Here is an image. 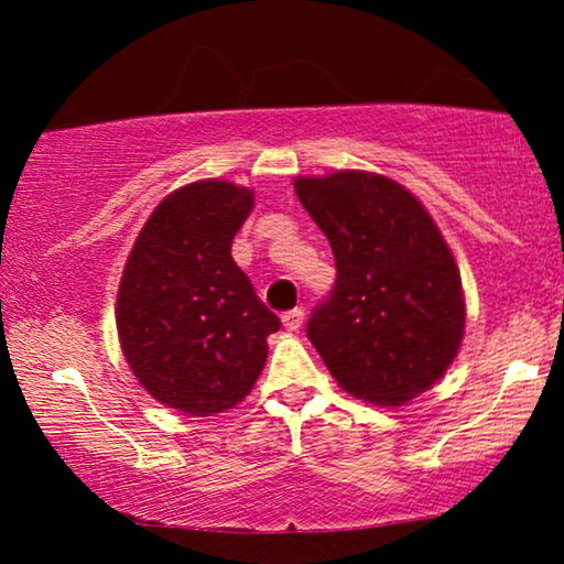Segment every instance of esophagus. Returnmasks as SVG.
I'll use <instances>...</instances> for the list:
<instances>
[{
	"label": "esophagus",
	"mask_w": 564,
	"mask_h": 564,
	"mask_svg": "<svg viewBox=\"0 0 564 564\" xmlns=\"http://www.w3.org/2000/svg\"><path fill=\"white\" fill-rule=\"evenodd\" d=\"M305 321V313L300 311V307H295V311H288L282 315V326L290 330V334H295V330H300V326H303Z\"/></svg>",
	"instance_id": "esophagus-1"
}]
</instances>
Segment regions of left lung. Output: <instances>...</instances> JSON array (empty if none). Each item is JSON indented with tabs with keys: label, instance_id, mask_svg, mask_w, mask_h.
Listing matches in <instances>:
<instances>
[{
	"label": "left lung",
	"instance_id": "obj_1",
	"mask_svg": "<svg viewBox=\"0 0 564 564\" xmlns=\"http://www.w3.org/2000/svg\"><path fill=\"white\" fill-rule=\"evenodd\" d=\"M295 192L336 259L307 338L354 398L403 405L446 372L465 336L449 246L426 207L382 174L297 176Z\"/></svg>",
	"mask_w": 564,
	"mask_h": 564
}]
</instances>
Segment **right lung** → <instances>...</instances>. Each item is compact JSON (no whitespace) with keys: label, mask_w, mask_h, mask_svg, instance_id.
I'll use <instances>...</instances> for the list:
<instances>
[{"label":"right lung","mask_w":564,"mask_h":564,"mask_svg":"<svg viewBox=\"0 0 564 564\" xmlns=\"http://www.w3.org/2000/svg\"><path fill=\"white\" fill-rule=\"evenodd\" d=\"M253 192L203 180L172 192L138 234L118 290V336L159 403L213 415L249 395L280 318L236 267L230 243Z\"/></svg>","instance_id":"add662e5"}]
</instances>
